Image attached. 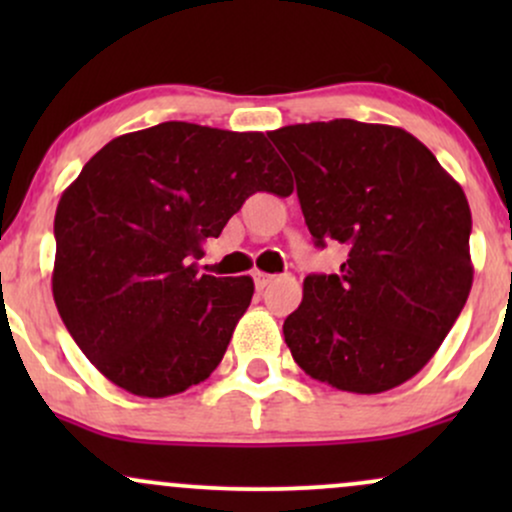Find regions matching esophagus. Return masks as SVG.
<instances>
[{
  "label": "esophagus",
  "instance_id": "1",
  "mask_svg": "<svg viewBox=\"0 0 512 512\" xmlns=\"http://www.w3.org/2000/svg\"><path fill=\"white\" fill-rule=\"evenodd\" d=\"M274 281L272 274H264V272H255V286L257 289H264V286H269Z\"/></svg>",
  "mask_w": 512,
  "mask_h": 512
}]
</instances>
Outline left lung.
Instances as JSON below:
<instances>
[{
  "label": "left lung",
  "mask_w": 512,
  "mask_h": 512,
  "mask_svg": "<svg viewBox=\"0 0 512 512\" xmlns=\"http://www.w3.org/2000/svg\"><path fill=\"white\" fill-rule=\"evenodd\" d=\"M296 175L317 248L342 243L339 274H310L284 320L293 361L356 395L407 383L431 361L472 289V211L438 158L402 127L356 120L267 134Z\"/></svg>",
  "instance_id": "1"
}]
</instances>
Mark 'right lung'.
<instances>
[{
    "instance_id": "obj_1",
    "label": "right lung",
    "mask_w": 512,
    "mask_h": 512,
    "mask_svg": "<svg viewBox=\"0 0 512 512\" xmlns=\"http://www.w3.org/2000/svg\"><path fill=\"white\" fill-rule=\"evenodd\" d=\"M255 192H293L267 137L192 122L115 137L62 192L52 296L110 383L158 399L214 373L255 284L192 260Z\"/></svg>"
}]
</instances>
